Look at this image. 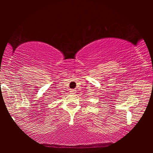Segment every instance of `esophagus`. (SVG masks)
Masks as SVG:
<instances>
[{
    "label": "esophagus",
    "mask_w": 153,
    "mask_h": 153,
    "mask_svg": "<svg viewBox=\"0 0 153 153\" xmlns=\"http://www.w3.org/2000/svg\"><path fill=\"white\" fill-rule=\"evenodd\" d=\"M70 93L72 94H75V93H76V90H75L74 89H71L70 90Z\"/></svg>",
    "instance_id": "1"
}]
</instances>
